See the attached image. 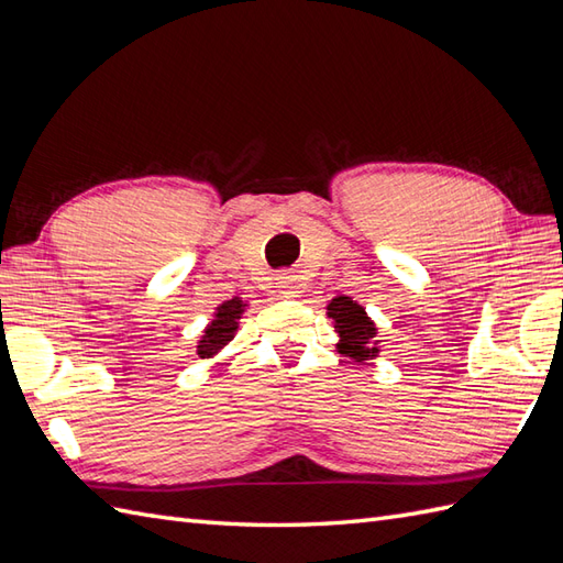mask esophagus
Returning <instances> with one entry per match:
<instances>
[{
    "label": "esophagus",
    "mask_w": 563,
    "mask_h": 563,
    "mask_svg": "<svg viewBox=\"0 0 563 563\" xmlns=\"http://www.w3.org/2000/svg\"><path fill=\"white\" fill-rule=\"evenodd\" d=\"M301 278L299 276H292V273H280L278 276V292L283 295V297H299L301 292Z\"/></svg>",
    "instance_id": "esophagus-1"
}]
</instances>
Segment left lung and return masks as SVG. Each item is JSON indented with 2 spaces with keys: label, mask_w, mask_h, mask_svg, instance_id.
Listing matches in <instances>:
<instances>
[{
  "label": "left lung",
  "mask_w": 563,
  "mask_h": 563,
  "mask_svg": "<svg viewBox=\"0 0 563 563\" xmlns=\"http://www.w3.org/2000/svg\"><path fill=\"white\" fill-rule=\"evenodd\" d=\"M328 316L335 321V330L340 335V354L352 356L354 362H366V358L378 356V328L368 319L362 305H356L352 297L342 295L330 301Z\"/></svg>",
  "instance_id": "8db88e82"
}]
</instances>
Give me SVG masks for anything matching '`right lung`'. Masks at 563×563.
Wrapping results in <instances>:
<instances>
[{
    "instance_id": "right-lung-1",
    "label": "right lung",
    "mask_w": 563,
    "mask_h": 563,
    "mask_svg": "<svg viewBox=\"0 0 563 563\" xmlns=\"http://www.w3.org/2000/svg\"><path fill=\"white\" fill-rule=\"evenodd\" d=\"M244 301L240 297H233L223 301V305L216 309L213 321L207 325L205 335H201L199 344H197V354L199 358H209L216 352H221L225 344L235 338V330H238V321L244 311Z\"/></svg>"
}]
</instances>
